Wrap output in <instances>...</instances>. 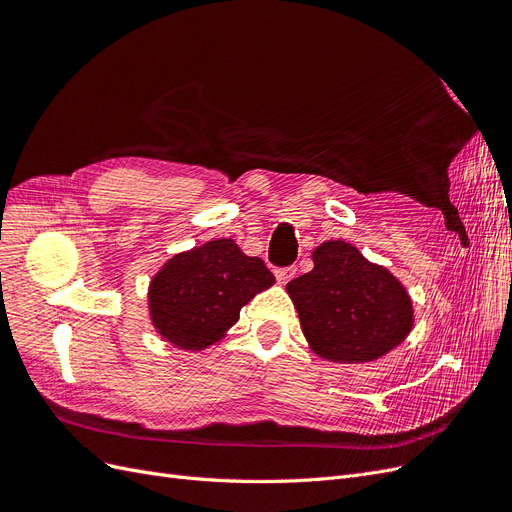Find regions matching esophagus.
Instances as JSON below:
<instances>
[{
	"label": "esophagus",
	"instance_id": "esophagus-1",
	"mask_svg": "<svg viewBox=\"0 0 512 512\" xmlns=\"http://www.w3.org/2000/svg\"><path fill=\"white\" fill-rule=\"evenodd\" d=\"M294 273H297V269L294 267H282V269H275V280L280 282V284H288L292 277H294Z\"/></svg>",
	"mask_w": 512,
	"mask_h": 512
}]
</instances>
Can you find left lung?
<instances>
[{"instance_id": "left-lung-1", "label": "left lung", "mask_w": 512, "mask_h": 512, "mask_svg": "<svg viewBox=\"0 0 512 512\" xmlns=\"http://www.w3.org/2000/svg\"><path fill=\"white\" fill-rule=\"evenodd\" d=\"M312 260V271L286 284L312 352L333 363H367L404 342L414 309L389 269L342 239L320 243Z\"/></svg>"}]
</instances>
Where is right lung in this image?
Returning a JSON list of instances; mask_svg holds the SVG:
<instances>
[{
  "instance_id": "add662e5",
  "label": "right lung",
  "mask_w": 512,
  "mask_h": 512,
  "mask_svg": "<svg viewBox=\"0 0 512 512\" xmlns=\"http://www.w3.org/2000/svg\"><path fill=\"white\" fill-rule=\"evenodd\" d=\"M275 284L256 256L232 239L179 252L149 282V316L162 339L181 350H205L239 320L241 307Z\"/></svg>"
}]
</instances>
